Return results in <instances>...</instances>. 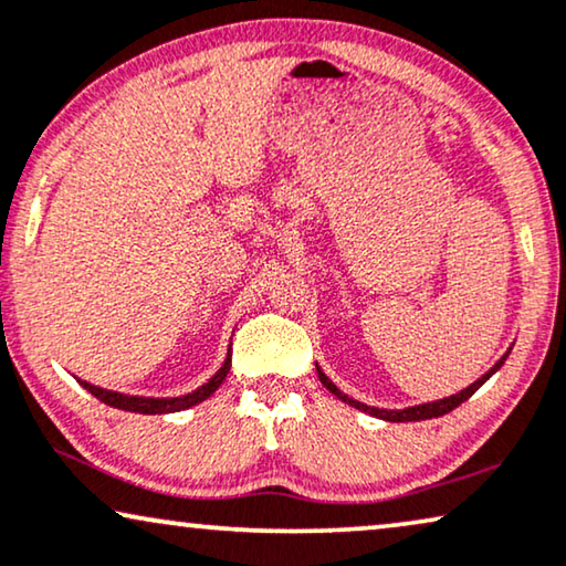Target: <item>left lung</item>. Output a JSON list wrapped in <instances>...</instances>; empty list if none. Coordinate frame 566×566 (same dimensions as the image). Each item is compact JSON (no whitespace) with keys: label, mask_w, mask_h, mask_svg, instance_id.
<instances>
[{"label":"left lung","mask_w":566,"mask_h":566,"mask_svg":"<svg viewBox=\"0 0 566 566\" xmlns=\"http://www.w3.org/2000/svg\"><path fill=\"white\" fill-rule=\"evenodd\" d=\"M513 348V346H511ZM511 348H507V352L500 356V361H495V366H490L488 371L482 374L480 379L474 381V385H469V387H464L461 389V392H457V395H451V397H443V400H436V402H423V405H412V408H402V410H385V408H371V405H364V402H359V400H352V397L348 395H344L340 392V389L333 385V381L325 377V371L321 369V366H317V377H321V381H323V387L325 389H331L333 395L338 397V400H344V402H348L352 405V408H356V410H361V412H369V416H374V418H379V420H389V423H412V420H428V418H441V416H446V412H451L453 408H459L461 402H467L469 397H472L476 389H480L484 381H488L492 374H495L500 366L505 364V359H507V354H511Z\"/></svg>","instance_id":"1"}]
</instances>
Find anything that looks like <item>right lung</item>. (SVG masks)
Instances as JSON below:
<instances>
[{"label": "right lung", "instance_id": "obj_1", "mask_svg": "<svg viewBox=\"0 0 566 566\" xmlns=\"http://www.w3.org/2000/svg\"><path fill=\"white\" fill-rule=\"evenodd\" d=\"M230 371V348H228V356L226 361L218 371L212 374L210 379L200 385L192 392L187 395H179V397H143V395H125V392H115V389H105V387H97V385H90L86 379H78V385L84 389H90V392L102 400L109 408H117V410H127V412H140V416H166V412H179V410H187V408H195V405H200L202 400H207L214 389L222 385V379L228 377Z\"/></svg>", "mask_w": 566, "mask_h": 566}]
</instances>
